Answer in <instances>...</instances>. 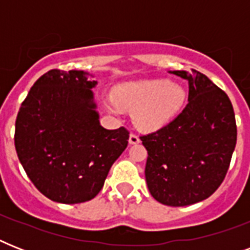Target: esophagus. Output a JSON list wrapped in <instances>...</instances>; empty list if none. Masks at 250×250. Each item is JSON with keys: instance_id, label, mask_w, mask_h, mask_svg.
<instances>
[{"instance_id": "34e87169", "label": "esophagus", "mask_w": 250, "mask_h": 250, "mask_svg": "<svg viewBox=\"0 0 250 250\" xmlns=\"http://www.w3.org/2000/svg\"><path fill=\"white\" fill-rule=\"evenodd\" d=\"M128 141L129 144H139V143H140V137L137 136V135H135V133H131Z\"/></svg>"}]
</instances>
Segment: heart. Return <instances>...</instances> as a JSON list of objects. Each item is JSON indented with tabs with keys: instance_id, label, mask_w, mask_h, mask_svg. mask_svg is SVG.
<instances>
[{
	"instance_id": "heart-1",
	"label": "heart",
	"mask_w": 250,
	"mask_h": 250,
	"mask_svg": "<svg viewBox=\"0 0 250 250\" xmlns=\"http://www.w3.org/2000/svg\"><path fill=\"white\" fill-rule=\"evenodd\" d=\"M107 101L109 109L121 114L132 109L133 123L143 131H156L168 125L186 105L187 92L179 83L166 79L133 80L122 83Z\"/></svg>"
}]
</instances>
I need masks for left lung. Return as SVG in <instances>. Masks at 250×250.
I'll return each mask as SVG.
<instances>
[{
    "label": "left lung",
    "instance_id": "1",
    "mask_svg": "<svg viewBox=\"0 0 250 250\" xmlns=\"http://www.w3.org/2000/svg\"><path fill=\"white\" fill-rule=\"evenodd\" d=\"M189 85L188 104L168 125L141 136L148 150L149 192L167 206L210 197L225 179L236 145L235 113L229 96L201 72L171 71Z\"/></svg>",
    "mask_w": 250,
    "mask_h": 250
}]
</instances>
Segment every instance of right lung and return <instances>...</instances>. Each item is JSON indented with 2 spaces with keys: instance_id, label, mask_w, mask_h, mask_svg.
I'll return each mask as SVG.
<instances>
[{
  "instance_id": "obj_1",
  "label": "right lung",
  "mask_w": 250,
  "mask_h": 250,
  "mask_svg": "<svg viewBox=\"0 0 250 250\" xmlns=\"http://www.w3.org/2000/svg\"><path fill=\"white\" fill-rule=\"evenodd\" d=\"M88 72L50 70L32 85L15 122L18 158L41 193L61 204L92 200L128 144L125 127L100 125Z\"/></svg>"
}]
</instances>
